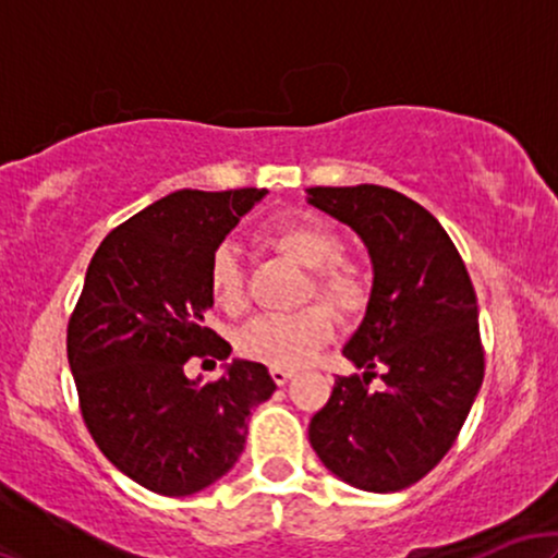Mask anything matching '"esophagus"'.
<instances>
[{"label":"esophagus","mask_w":558,"mask_h":558,"mask_svg":"<svg viewBox=\"0 0 558 558\" xmlns=\"http://www.w3.org/2000/svg\"><path fill=\"white\" fill-rule=\"evenodd\" d=\"M270 375H272V380L278 383V386H286V383L291 380V377L296 373H293V369H286V367H272Z\"/></svg>","instance_id":"obj_1"}]
</instances>
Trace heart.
<instances>
[{
	"mask_svg": "<svg viewBox=\"0 0 558 558\" xmlns=\"http://www.w3.org/2000/svg\"><path fill=\"white\" fill-rule=\"evenodd\" d=\"M257 239L272 252L283 254L293 265L312 270L310 291L336 310L338 315L354 317L367 306V272L354 262L338 257L341 241L328 226L317 220H278L265 226ZM207 283L213 301L228 315L243 310V278L235 254L220 246L209 259ZM328 305V306H329ZM327 306V307H328ZM324 304H312L291 315H262L246 323L235 336V345L246 360L270 367H301L330 341L336 332V317Z\"/></svg>",
	"mask_w": 558,
	"mask_h": 558,
	"instance_id": "b5f03b06",
	"label": "heart"
}]
</instances>
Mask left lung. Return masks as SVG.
<instances>
[{"label": "left lung", "mask_w": 558, "mask_h": 558, "mask_svg": "<svg viewBox=\"0 0 558 558\" xmlns=\"http://www.w3.org/2000/svg\"><path fill=\"white\" fill-rule=\"evenodd\" d=\"M306 202L354 230L373 262L367 310L343 345L362 375L338 377L310 444L343 483L396 493L446 457L483 386L475 288L440 222L399 191L315 185ZM375 368L380 391L368 390Z\"/></svg>", "instance_id": "left-lung-1"}]
</instances>
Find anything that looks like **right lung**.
Returning <instances> with one entry per match:
<instances>
[{
  "label": "right lung",
  "instance_id": "right-lung-1",
  "mask_svg": "<svg viewBox=\"0 0 558 558\" xmlns=\"http://www.w3.org/2000/svg\"><path fill=\"white\" fill-rule=\"evenodd\" d=\"M267 189L175 191L99 243L68 325V362L88 433L110 462L162 496H191L239 462L246 420L275 380L233 360L215 383L191 380V356L228 360L204 325L207 270L226 235Z\"/></svg>",
  "mask_w": 558,
  "mask_h": 558
}]
</instances>
